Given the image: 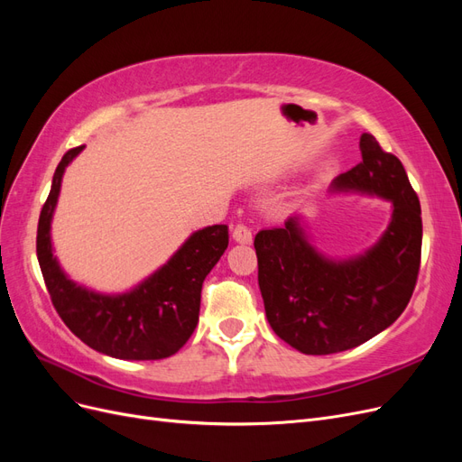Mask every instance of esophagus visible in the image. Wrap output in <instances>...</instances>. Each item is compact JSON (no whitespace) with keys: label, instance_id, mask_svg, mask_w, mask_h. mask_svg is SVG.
<instances>
[{"label":"esophagus","instance_id":"34e87169","mask_svg":"<svg viewBox=\"0 0 462 462\" xmlns=\"http://www.w3.org/2000/svg\"><path fill=\"white\" fill-rule=\"evenodd\" d=\"M233 239L241 245H250L253 243V231H250L246 226H236L233 229Z\"/></svg>","mask_w":462,"mask_h":462}]
</instances>
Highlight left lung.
<instances>
[{
    "label": "left lung",
    "mask_w": 462,
    "mask_h": 462,
    "mask_svg": "<svg viewBox=\"0 0 462 462\" xmlns=\"http://www.w3.org/2000/svg\"><path fill=\"white\" fill-rule=\"evenodd\" d=\"M362 162L331 183L391 202V221L374 246L329 258L310 243L300 216L256 235L258 285L272 329L304 355L348 351L387 329L407 309L420 270V202L397 156L368 133Z\"/></svg>",
    "instance_id": "8db88e82"
}]
</instances>
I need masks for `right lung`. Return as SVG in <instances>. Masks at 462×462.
<instances>
[{"instance_id": "obj_1", "label": "right lung", "mask_w": 462, "mask_h": 462, "mask_svg": "<svg viewBox=\"0 0 462 462\" xmlns=\"http://www.w3.org/2000/svg\"><path fill=\"white\" fill-rule=\"evenodd\" d=\"M82 148L61 158L38 219L36 254L51 302L65 326L97 353L121 360L171 356L199 324L202 283L229 245L227 226L194 231L162 268L127 292L106 295L79 285L53 256L51 219L65 167Z\"/></svg>"}]
</instances>
